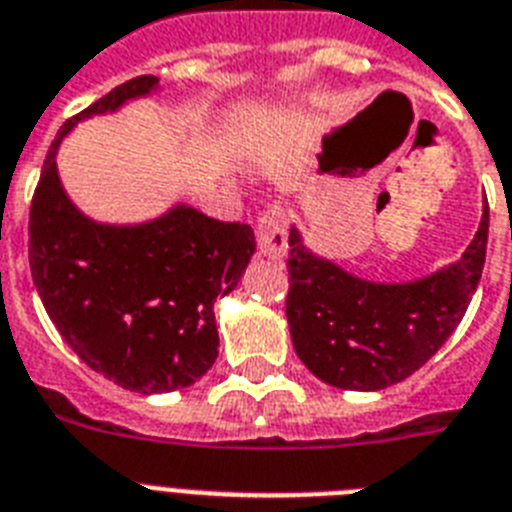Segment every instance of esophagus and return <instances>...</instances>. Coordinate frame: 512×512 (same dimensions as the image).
<instances>
[{"label":"esophagus","instance_id":"1","mask_svg":"<svg viewBox=\"0 0 512 512\" xmlns=\"http://www.w3.org/2000/svg\"><path fill=\"white\" fill-rule=\"evenodd\" d=\"M256 235H259V253L269 259H282L287 253V209L280 204L269 206L256 222Z\"/></svg>","mask_w":512,"mask_h":512}]
</instances>
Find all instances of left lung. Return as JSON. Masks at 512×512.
I'll use <instances>...</instances> for the list:
<instances>
[{
    "label": "left lung",
    "mask_w": 512,
    "mask_h": 512,
    "mask_svg": "<svg viewBox=\"0 0 512 512\" xmlns=\"http://www.w3.org/2000/svg\"><path fill=\"white\" fill-rule=\"evenodd\" d=\"M489 209L458 261L405 282H374L306 246L290 227L287 327L314 377L340 390L377 392L408 379L466 314L487 256Z\"/></svg>",
    "instance_id": "8db88e82"
}]
</instances>
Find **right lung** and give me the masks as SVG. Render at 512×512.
Segmentation results:
<instances>
[{"label":"right lung","mask_w":512,"mask_h":512,"mask_svg":"<svg viewBox=\"0 0 512 512\" xmlns=\"http://www.w3.org/2000/svg\"><path fill=\"white\" fill-rule=\"evenodd\" d=\"M159 88L156 75H138L59 128L28 225L33 285L62 340L96 374L141 395L183 390L214 366V303L238 287L256 251L251 227L183 201L120 225L88 217L67 196L57 154L75 125Z\"/></svg>","instance_id":"right-lung-1"}]
</instances>
